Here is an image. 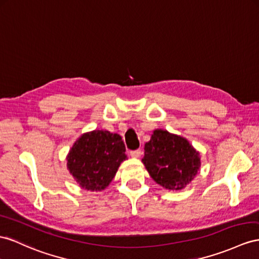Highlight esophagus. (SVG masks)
I'll return each instance as SVG.
<instances>
[{
    "instance_id": "obj_1",
    "label": "esophagus",
    "mask_w": 259,
    "mask_h": 259,
    "mask_svg": "<svg viewBox=\"0 0 259 259\" xmlns=\"http://www.w3.org/2000/svg\"><path fill=\"white\" fill-rule=\"evenodd\" d=\"M141 154H142L141 150H136V151H131V152H130V155H131V157H134V158L140 157V156H141Z\"/></svg>"
}]
</instances>
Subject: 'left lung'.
I'll return each mask as SVG.
<instances>
[{"label":"left lung","mask_w":259,"mask_h":259,"mask_svg":"<svg viewBox=\"0 0 259 259\" xmlns=\"http://www.w3.org/2000/svg\"><path fill=\"white\" fill-rule=\"evenodd\" d=\"M200 158L187 139L156 129L144 144L142 163L156 184L168 190H181L197 175Z\"/></svg>","instance_id":"1"}]
</instances>
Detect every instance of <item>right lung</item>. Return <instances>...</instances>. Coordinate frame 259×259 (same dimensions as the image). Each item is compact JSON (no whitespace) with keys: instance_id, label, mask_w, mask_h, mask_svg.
<instances>
[{"instance_id":"right-lung-1","label":"right lung","mask_w":259,"mask_h":259,"mask_svg":"<svg viewBox=\"0 0 259 259\" xmlns=\"http://www.w3.org/2000/svg\"><path fill=\"white\" fill-rule=\"evenodd\" d=\"M121 137L106 130H93L79 137L66 155V166L79 187L102 191L114 180L127 160Z\"/></svg>"}]
</instances>
